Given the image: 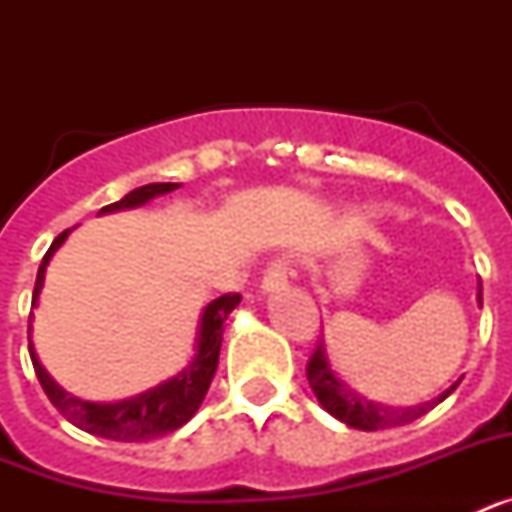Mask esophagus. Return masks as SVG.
Instances as JSON below:
<instances>
[{"instance_id":"34e87169","label":"esophagus","mask_w":512,"mask_h":512,"mask_svg":"<svg viewBox=\"0 0 512 512\" xmlns=\"http://www.w3.org/2000/svg\"><path fill=\"white\" fill-rule=\"evenodd\" d=\"M287 274H289L287 259L271 261L264 271V279H261V289H264V295H269V292H279V289L287 287Z\"/></svg>"}]
</instances>
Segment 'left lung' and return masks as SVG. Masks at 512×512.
<instances>
[{"label":"left lung","mask_w":512,"mask_h":512,"mask_svg":"<svg viewBox=\"0 0 512 512\" xmlns=\"http://www.w3.org/2000/svg\"><path fill=\"white\" fill-rule=\"evenodd\" d=\"M477 300L479 305H482V284H479ZM307 382H310L312 392H315L320 405H323L333 418L351 425V428H359V431H384V428H397V425H408L413 423V420L423 418L428 410L436 408L438 402L446 400V397L459 387L461 379L451 384L446 392H441L436 400L420 402V405H413V408H392V405L369 400V397L359 395L356 390L346 387V384L333 374V369H330L328 364V356H325L323 341H318L310 361H307Z\"/></svg>","instance_id":"left-lung-1"}]
</instances>
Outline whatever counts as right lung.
<instances>
[{"label":"right lung","mask_w":512,"mask_h":512,"mask_svg":"<svg viewBox=\"0 0 512 512\" xmlns=\"http://www.w3.org/2000/svg\"><path fill=\"white\" fill-rule=\"evenodd\" d=\"M179 184H146V187L133 189L125 194L120 202L102 207V212H115V210H128V207L146 205L148 200L158 197V194L174 192ZM71 230H63L56 241L51 243L48 253L40 261L38 279H35L33 289V307L38 305L40 289L45 282V266L53 259V253L61 248V243L69 238ZM241 295L228 292V295L217 297L210 305L202 310L200 330H197V351H194L192 361L184 366L182 372L171 377L169 382L158 384L153 390L140 392V395L128 397L120 402H89L74 397L63 387H58L56 379L45 372L43 364L38 361L33 341H30V359H33V369L38 374L40 387L45 390L48 400L53 402V408L63 415V418L74 423L81 431L92 433V436L112 438V441H148V438L166 436L174 433L176 428H182L197 410H200L202 400H205L210 382L215 377L217 359H220V343H223V323L228 320L230 312L238 307ZM30 323H33V310H30ZM33 330V325L27 328V333Z\"/></svg>","instance_id":"right-lung-1"}]
</instances>
